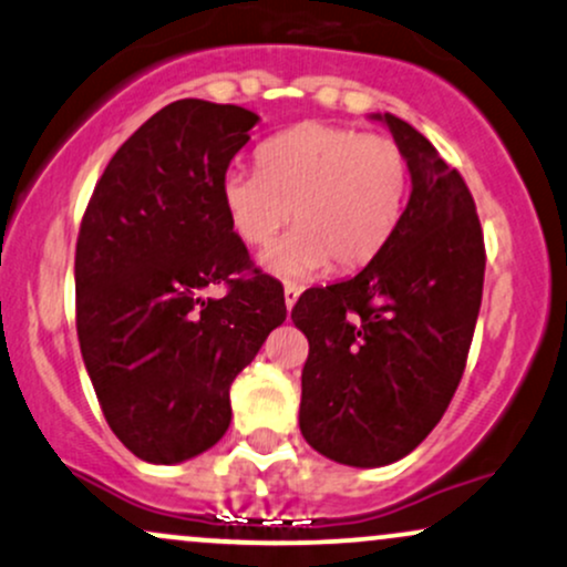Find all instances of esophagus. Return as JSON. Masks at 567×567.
<instances>
[{"mask_svg":"<svg viewBox=\"0 0 567 567\" xmlns=\"http://www.w3.org/2000/svg\"><path fill=\"white\" fill-rule=\"evenodd\" d=\"M298 296H301V288H298V285H285V306H288V311L296 306Z\"/></svg>","mask_w":567,"mask_h":567,"instance_id":"obj_1","label":"esophagus"}]
</instances>
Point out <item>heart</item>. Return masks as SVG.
<instances>
[{
    "mask_svg": "<svg viewBox=\"0 0 567 567\" xmlns=\"http://www.w3.org/2000/svg\"><path fill=\"white\" fill-rule=\"evenodd\" d=\"M408 197V157L389 135L303 122L258 148V171L229 167L220 178L229 226L261 247L285 224L296 229L261 256L269 275L315 277L336 261L360 269L392 237Z\"/></svg>",
    "mask_w": 567,
    "mask_h": 567,
    "instance_id": "b5f03b06",
    "label": "heart"
}]
</instances>
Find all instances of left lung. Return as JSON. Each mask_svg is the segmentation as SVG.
<instances>
[{
  "label": "left lung",
  "mask_w": 567,
  "mask_h": 567,
  "mask_svg": "<svg viewBox=\"0 0 567 567\" xmlns=\"http://www.w3.org/2000/svg\"><path fill=\"white\" fill-rule=\"evenodd\" d=\"M408 157L410 199L360 275L298 298L292 322L309 338L301 434L360 470L405 458L440 424L466 368L485 245L458 171L405 120L370 114Z\"/></svg>",
  "instance_id": "left-lung-1"
}]
</instances>
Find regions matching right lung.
I'll use <instances>...</instances> for the list:
<instances>
[{
    "label": "right lung",
    "instance_id": "right-lung-1",
    "mask_svg": "<svg viewBox=\"0 0 567 567\" xmlns=\"http://www.w3.org/2000/svg\"><path fill=\"white\" fill-rule=\"evenodd\" d=\"M261 122L184 97L122 143L76 239V336L112 432L148 464L210 451L231 424L229 389L288 317L279 285L250 269L220 178ZM229 284L224 299H205Z\"/></svg>",
    "mask_w": 567,
    "mask_h": 567
}]
</instances>
